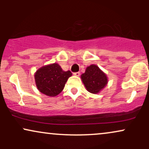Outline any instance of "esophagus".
Returning a JSON list of instances; mask_svg holds the SVG:
<instances>
[{"label":"esophagus","mask_w":149,"mask_h":149,"mask_svg":"<svg viewBox=\"0 0 149 149\" xmlns=\"http://www.w3.org/2000/svg\"><path fill=\"white\" fill-rule=\"evenodd\" d=\"M73 75L76 76H80V72H76V73H73Z\"/></svg>","instance_id":"1"}]
</instances>
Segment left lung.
<instances>
[{"mask_svg": "<svg viewBox=\"0 0 149 149\" xmlns=\"http://www.w3.org/2000/svg\"><path fill=\"white\" fill-rule=\"evenodd\" d=\"M80 76L86 90L92 94H98L108 83L107 74L95 64L88 66Z\"/></svg>", "mask_w": 149, "mask_h": 149, "instance_id": "8db88e82", "label": "left lung"}]
</instances>
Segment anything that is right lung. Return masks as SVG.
<instances>
[{
	"mask_svg": "<svg viewBox=\"0 0 149 149\" xmlns=\"http://www.w3.org/2000/svg\"><path fill=\"white\" fill-rule=\"evenodd\" d=\"M72 76L70 71H63L57 63L39 68L34 74L36 85L41 93L56 97L62 91L66 81Z\"/></svg>",
	"mask_w": 149,
	"mask_h": 149,
	"instance_id": "right-lung-1",
	"label": "right lung"
}]
</instances>
